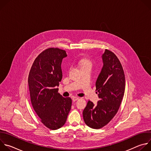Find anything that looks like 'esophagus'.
<instances>
[{
	"label": "esophagus",
	"mask_w": 151,
	"mask_h": 151,
	"mask_svg": "<svg viewBox=\"0 0 151 151\" xmlns=\"http://www.w3.org/2000/svg\"><path fill=\"white\" fill-rule=\"evenodd\" d=\"M79 99V97H72V100H73V101H76L77 100H78Z\"/></svg>",
	"instance_id": "1"
}]
</instances>
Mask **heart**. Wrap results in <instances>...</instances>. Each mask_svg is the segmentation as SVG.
<instances>
[{
  "instance_id": "b5f03b06",
  "label": "heart",
  "mask_w": 151,
  "mask_h": 151,
  "mask_svg": "<svg viewBox=\"0 0 151 151\" xmlns=\"http://www.w3.org/2000/svg\"><path fill=\"white\" fill-rule=\"evenodd\" d=\"M79 64L81 66L82 69L85 68H90L91 69L93 67L92 61L88 58H82L79 61Z\"/></svg>"
}]
</instances>
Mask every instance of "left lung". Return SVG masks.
Here are the masks:
<instances>
[{
  "instance_id": "left-lung-1",
  "label": "left lung",
  "mask_w": 151,
  "mask_h": 151,
  "mask_svg": "<svg viewBox=\"0 0 151 151\" xmlns=\"http://www.w3.org/2000/svg\"><path fill=\"white\" fill-rule=\"evenodd\" d=\"M101 57L103 66L96 82L100 100L96 106L88 101L83 111L85 123L94 129L103 127L115 116L125 91L124 72L118 57L108 50Z\"/></svg>"
}]
</instances>
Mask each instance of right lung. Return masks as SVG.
<instances>
[{
    "label": "right lung",
    "mask_w": 151,
    "mask_h": 151,
    "mask_svg": "<svg viewBox=\"0 0 151 151\" xmlns=\"http://www.w3.org/2000/svg\"><path fill=\"white\" fill-rule=\"evenodd\" d=\"M67 57L66 51L50 48L35 60L30 69L28 83L32 106L40 121L55 130L66 123L72 106V99L58 93L62 79L61 64Z\"/></svg>",
    "instance_id": "right-lung-1"
}]
</instances>
